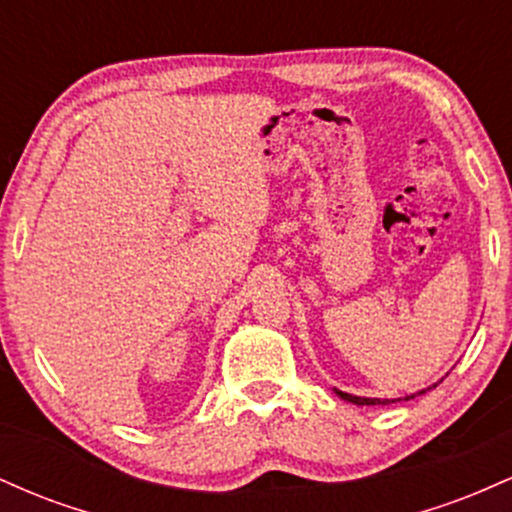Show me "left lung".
Returning <instances> with one entry per match:
<instances>
[{"label":"left lung","instance_id":"8db88e82","mask_svg":"<svg viewBox=\"0 0 512 512\" xmlns=\"http://www.w3.org/2000/svg\"><path fill=\"white\" fill-rule=\"evenodd\" d=\"M433 387H436V385H433ZM428 390H431V387H428ZM334 392H337V395L342 397V399H346V402H351V404H358V407H363V404H387V402H390V399H370V397H356V395H349V392H342V390H334ZM424 392H426V390H421L419 395H424ZM411 397H414V395H411ZM411 397H407V399H411Z\"/></svg>","mask_w":512,"mask_h":512}]
</instances>
